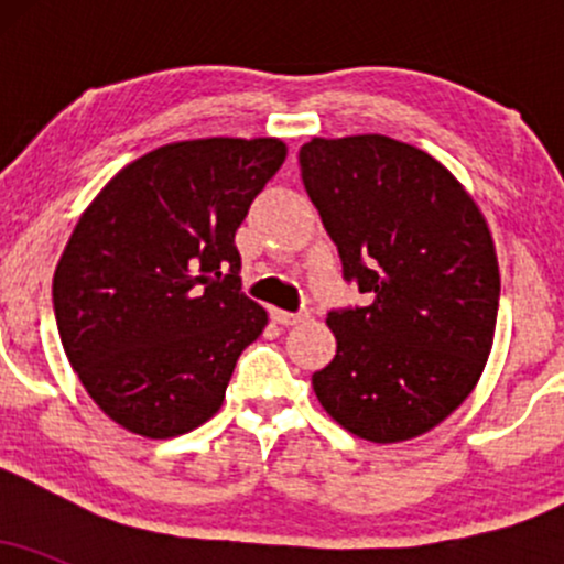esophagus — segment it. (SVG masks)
I'll list each match as a JSON object with an SVG mask.
<instances>
[{
    "label": "esophagus",
    "mask_w": 564,
    "mask_h": 564,
    "mask_svg": "<svg viewBox=\"0 0 564 564\" xmlns=\"http://www.w3.org/2000/svg\"><path fill=\"white\" fill-rule=\"evenodd\" d=\"M270 318H273L278 326H296V323L307 321V313H286V310H270Z\"/></svg>",
    "instance_id": "esophagus-1"
}]
</instances>
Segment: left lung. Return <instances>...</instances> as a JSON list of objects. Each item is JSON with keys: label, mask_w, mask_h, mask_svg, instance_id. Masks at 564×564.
<instances>
[{"label": "left lung", "mask_w": 564, "mask_h": 564, "mask_svg": "<svg viewBox=\"0 0 564 564\" xmlns=\"http://www.w3.org/2000/svg\"><path fill=\"white\" fill-rule=\"evenodd\" d=\"M302 183L364 307L328 313L313 373L328 416L371 443L430 432L467 400L494 347L498 260L477 204L440 161L384 134L313 138Z\"/></svg>", "instance_id": "left-lung-1"}]
</instances>
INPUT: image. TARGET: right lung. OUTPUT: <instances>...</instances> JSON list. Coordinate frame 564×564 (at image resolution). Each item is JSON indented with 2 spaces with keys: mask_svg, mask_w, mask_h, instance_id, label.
I'll list each match as a JSON object with an SVG mask.
<instances>
[{
  "mask_svg": "<svg viewBox=\"0 0 564 564\" xmlns=\"http://www.w3.org/2000/svg\"><path fill=\"white\" fill-rule=\"evenodd\" d=\"M275 138L161 145L97 193L55 268L68 364L97 408L166 440L219 411L268 313L241 291L236 230L281 170Z\"/></svg>",
  "mask_w": 564,
  "mask_h": 564,
  "instance_id": "1",
  "label": "right lung"
}]
</instances>
